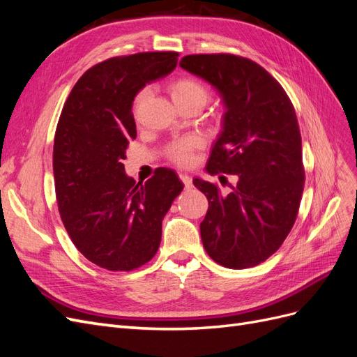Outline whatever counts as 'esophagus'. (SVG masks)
<instances>
[{
	"label": "esophagus",
	"instance_id": "34e87169",
	"mask_svg": "<svg viewBox=\"0 0 357 357\" xmlns=\"http://www.w3.org/2000/svg\"><path fill=\"white\" fill-rule=\"evenodd\" d=\"M178 177H180V180H181L183 183H185L186 189H190V188H192V177H190L189 174H186V172H180Z\"/></svg>",
	"mask_w": 357,
	"mask_h": 357
}]
</instances>
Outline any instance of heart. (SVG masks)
I'll use <instances>...</instances> for the list:
<instances>
[{"label":"heart","instance_id":"1","mask_svg":"<svg viewBox=\"0 0 357 357\" xmlns=\"http://www.w3.org/2000/svg\"><path fill=\"white\" fill-rule=\"evenodd\" d=\"M169 93L171 98L176 104L181 102H199L205 104L210 98V92L205 86L195 80V79H178L176 82H172L169 84ZM147 98V91H142L134 101L135 110L139 105L143 104V101ZM199 146V139L195 137H186V138H180L177 142L172 143L169 146L168 155L169 158L176 162L178 165H189L193 160V150Z\"/></svg>","mask_w":357,"mask_h":357}]
</instances>
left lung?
Instances as JSON below:
<instances>
[{
  "label": "left lung",
  "mask_w": 357,
  "mask_h": 357,
  "mask_svg": "<svg viewBox=\"0 0 357 357\" xmlns=\"http://www.w3.org/2000/svg\"><path fill=\"white\" fill-rule=\"evenodd\" d=\"M180 67L210 83L226 109L205 169L211 176H236L228 195L193 178L208 199L199 226L204 248L226 268L256 266L286 240L304 190L295 109L282 84L247 58L188 55Z\"/></svg>",
  "instance_id": "obj_1"
}]
</instances>
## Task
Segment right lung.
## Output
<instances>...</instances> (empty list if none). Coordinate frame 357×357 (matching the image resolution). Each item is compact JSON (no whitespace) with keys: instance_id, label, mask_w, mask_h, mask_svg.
<instances>
[{"instance_id":"right-lung-1","label":"right lung","mask_w":357,"mask_h":357,"mask_svg":"<svg viewBox=\"0 0 357 357\" xmlns=\"http://www.w3.org/2000/svg\"><path fill=\"white\" fill-rule=\"evenodd\" d=\"M177 56L146 52L96 63L74 84L59 117L53 176L61 219L77 250L110 271H131L156 255L162 220L185 186L169 168L135 183L122 164L137 137L134 98L174 71Z\"/></svg>"}]
</instances>
